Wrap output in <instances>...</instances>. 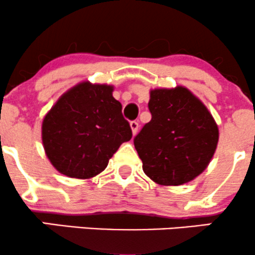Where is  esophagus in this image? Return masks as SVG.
<instances>
[{
	"label": "esophagus",
	"instance_id": "esophagus-1",
	"mask_svg": "<svg viewBox=\"0 0 255 255\" xmlns=\"http://www.w3.org/2000/svg\"><path fill=\"white\" fill-rule=\"evenodd\" d=\"M129 126L131 128V133H133V135H135V134L137 133V129H139V124H137L136 121H131Z\"/></svg>",
	"mask_w": 255,
	"mask_h": 255
}]
</instances>
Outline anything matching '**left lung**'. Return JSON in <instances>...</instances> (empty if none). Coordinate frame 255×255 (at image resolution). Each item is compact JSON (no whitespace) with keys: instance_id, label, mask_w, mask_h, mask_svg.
Returning <instances> with one entry per match:
<instances>
[{"instance_id":"obj_1","label":"left lung","mask_w":255,"mask_h":255,"mask_svg":"<svg viewBox=\"0 0 255 255\" xmlns=\"http://www.w3.org/2000/svg\"><path fill=\"white\" fill-rule=\"evenodd\" d=\"M151 121L134 139L142 170L160 186L191 182L211 162L218 126L203 102L178 85L150 91Z\"/></svg>"}]
</instances>
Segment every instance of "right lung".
<instances>
[{
	"label": "right lung",
	"instance_id": "add662e5",
	"mask_svg": "<svg viewBox=\"0 0 255 255\" xmlns=\"http://www.w3.org/2000/svg\"><path fill=\"white\" fill-rule=\"evenodd\" d=\"M113 85L81 81L45 114L42 141L46 157L62 175L89 180L107 168L122 142L131 139Z\"/></svg>",
	"mask_w": 255,
	"mask_h": 255
}]
</instances>
